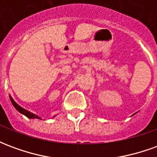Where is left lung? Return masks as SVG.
<instances>
[{
  "label": "left lung",
  "mask_w": 157,
  "mask_h": 157,
  "mask_svg": "<svg viewBox=\"0 0 157 157\" xmlns=\"http://www.w3.org/2000/svg\"><path fill=\"white\" fill-rule=\"evenodd\" d=\"M135 113H134V114H135ZM134 114H133V115H134Z\"/></svg>",
  "instance_id": "obj_1"
}]
</instances>
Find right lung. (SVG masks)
I'll use <instances>...</instances> for the list:
<instances>
[{"mask_svg":"<svg viewBox=\"0 0 157 157\" xmlns=\"http://www.w3.org/2000/svg\"><path fill=\"white\" fill-rule=\"evenodd\" d=\"M9 97H10V100H11V102H12V105L14 106V108H15V109H17L20 113H22V114H23V115H25L26 117H28L29 118H39V119H42L39 116L36 115V114H34V113H31L30 111H29V110L23 109V108H22L21 106L18 105V104L14 101V99L12 98V96L9 95ZM55 116L56 115L53 116V118H55Z\"/></svg>","mask_w":157,"mask_h":157,"instance_id":"add662e5","label":"right lung"}]
</instances>
